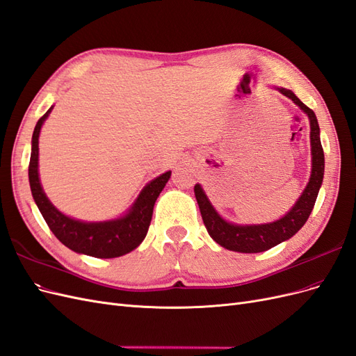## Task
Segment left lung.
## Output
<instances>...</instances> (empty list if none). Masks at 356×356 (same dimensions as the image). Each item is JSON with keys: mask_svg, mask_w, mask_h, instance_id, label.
Listing matches in <instances>:
<instances>
[{"mask_svg": "<svg viewBox=\"0 0 356 356\" xmlns=\"http://www.w3.org/2000/svg\"><path fill=\"white\" fill-rule=\"evenodd\" d=\"M281 95L291 99L309 118L311 122V154H312V171L309 177L307 185L299 200L296 201L293 207L286 211L281 219L261 223V225H236L225 220L223 217L216 211L213 204L205 195L200 183L195 185V198L200 205V211L209 235L217 244L225 247L226 250L238 251V253H261L284 241L290 239L293 235L300 231L306 223L307 217L311 216L315 205L316 197L324 179V151L321 145L319 125L315 112L309 109L305 103L297 97L291 90L282 87H275Z\"/></svg>", "mask_w": 356, "mask_h": 356, "instance_id": "1", "label": "left lung"}]
</instances>
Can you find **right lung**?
Masks as SVG:
<instances>
[{
  "instance_id": "add662e5",
  "label": "right lung",
  "mask_w": 356,
  "mask_h": 356,
  "mask_svg": "<svg viewBox=\"0 0 356 356\" xmlns=\"http://www.w3.org/2000/svg\"><path fill=\"white\" fill-rule=\"evenodd\" d=\"M53 106L38 120L32 134L29 185L33 201L41 211L50 231L63 245L75 253L97 259H113L130 253L142 244L152 220L154 205L168 181L171 171L155 177L142 189L129 211L118 219L105 222H83L72 219L57 210L45 195L38 173V139L44 121L49 118Z\"/></svg>"
}]
</instances>
